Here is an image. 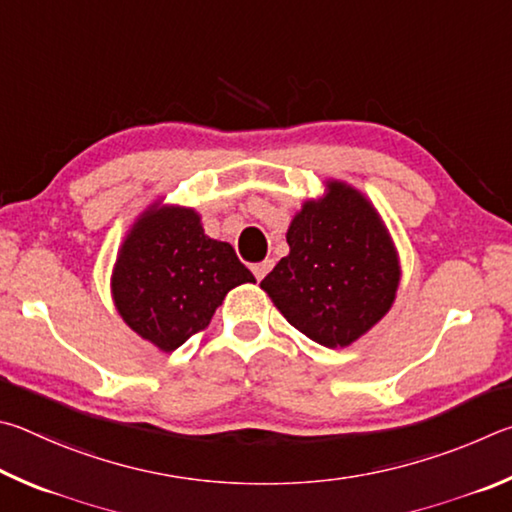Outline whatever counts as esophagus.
Segmentation results:
<instances>
[{"label": "esophagus", "instance_id": "34e87169", "mask_svg": "<svg viewBox=\"0 0 512 512\" xmlns=\"http://www.w3.org/2000/svg\"><path fill=\"white\" fill-rule=\"evenodd\" d=\"M274 267V261H270V258H267V261H263V263H256V265H251V272H254V276L258 281H263L265 276H267V272H270Z\"/></svg>", "mask_w": 512, "mask_h": 512}]
</instances>
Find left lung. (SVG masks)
Wrapping results in <instances>:
<instances>
[{
    "instance_id": "left-lung-1",
    "label": "left lung",
    "mask_w": 512,
    "mask_h": 512,
    "mask_svg": "<svg viewBox=\"0 0 512 512\" xmlns=\"http://www.w3.org/2000/svg\"><path fill=\"white\" fill-rule=\"evenodd\" d=\"M290 254L261 281L288 324L326 348H346L391 310L400 256L378 209L355 186L326 179L285 233Z\"/></svg>"
}]
</instances>
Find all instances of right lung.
<instances>
[{
  "label": "right lung",
  "instance_id": "right-lung-1",
  "mask_svg": "<svg viewBox=\"0 0 512 512\" xmlns=\"http://www.w3.org/2000/svg\"><path fill=\"white\" fill-rule=\"evenodd\" d=\"M256 283L229 242L204 233L191 206L152 202L123 238L112 270L116 312L141 339L173 353L209 326L227 292Z\"/></svg>",
  "mask_w": 512,
  "mask_h": 512
}]
</instances>
